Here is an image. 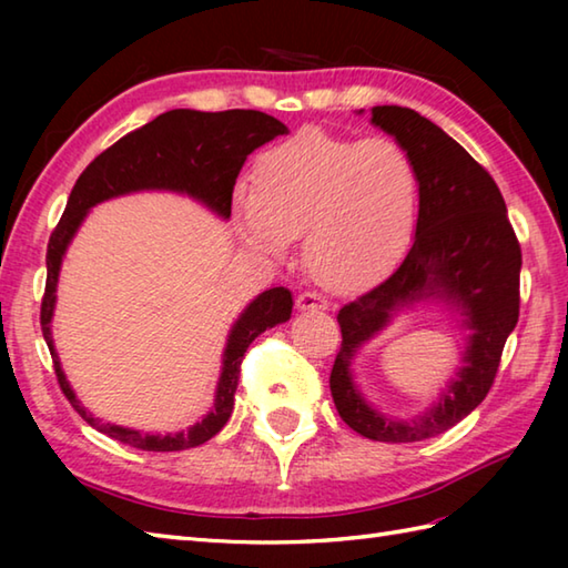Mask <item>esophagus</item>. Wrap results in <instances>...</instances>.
Masks as SVG:
<instances>
[{
	"label": "esophagus",
	"mask_w": 568,
	"mask_h": 568,
	"mask_svg": "<svg viewBox=\"0 0 568 568\" xmlns=\"http://www.w3.org/2000/svg\"><path fill=\"white\" fill-rule=\"evenodd\" d=\"M295 305H297L300 312H324L329 307L327 297H322L320 293H310V291L300 293L297 300H295Z\"/></svg>",
	"instance_id": "obj_1"
}]
</instances>
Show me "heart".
<instances>
[{
  "label": "heart",
  "mask_w": 568,
  "mask_h": 568,
  "mask_svg": "<svg viewBox=\"0 0 568 568\" xmlns=\"http://www.w3.org/2000/svg\"><path fill=\"white\" fill-rule=\"evenodd\" d=\"M256 187L234 195L246 244L271 256L305 234V265L336 293L378 283L415 234L419 183L407 151L390 139L352 141L303 129L265 151Z\"/></svg>",
  "instance_id": "obj_1"
}]
</instances>
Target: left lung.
<instances>
[{
  "label": "left lung",
  "instance_id": "8db88e82",
  "mask_svg": "<svg viewBox=\"0 0 568 568\" xmlns=\"http://www.w3.org/2000/svg\"><path fill=\"white\" fill-rule=\"evenodd\" d=\"M371 122L388 131L415 163L419 214L413 248L393 275L339 310L342 348L329 388L339 417L373 442H422L452 429L484 403L500 366L503 346L520 317L523 251L508 207L484 165L429 119L407 106H373ZM437 296L463 312L471 332L465 366L437 406L409 423L376 414L351 378L361 343L389 321L392 312Z\"/></svg>",
  "mask_w": 568,
  "mask_h": 568
}]
</instances>
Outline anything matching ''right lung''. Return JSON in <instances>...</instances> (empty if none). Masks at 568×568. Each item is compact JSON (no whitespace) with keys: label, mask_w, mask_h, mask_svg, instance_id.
Segmentation results:
<instances>
[{"label":"right lung","mask_w":568,"mask_h":568,"mask_svg":"<svg viewBox=\"0 0 568 568\" xmlns=\"http://www.w3.org/2000/svg\"><path fill=\"white\" fill-rule=\"evenodd\" d=\"M283 134H287V126L283 122L256 110H171L155 116L146 126L119 139L114 146L102 151L98 159L84 168L78 178L68 197V207L53 229L51 239H48V275L41 303V332L48 348H51L60 390L65 393L70 405L78 409V415L90 427L143 452H183L212 439L226 425V419L232 417L241 361H244L248 344L265 329L291 320L293 295L285 287H271V291L261 293L241 312V317L236 320L226 339L224 366L220 383H216L214 407L197 425H192L187 432L165 434V437L110 425V422L92 417V413L80 405L70 383L65 381L63 368H60L51 336L60 263H63L65 248L70 239L75 236L84 214L98 202L126 195V192L173 190L204 202L212 212L229 220V214H232V192L246 155Z\"/></svg>","instance_id":"obj_1"}]
</instances>
